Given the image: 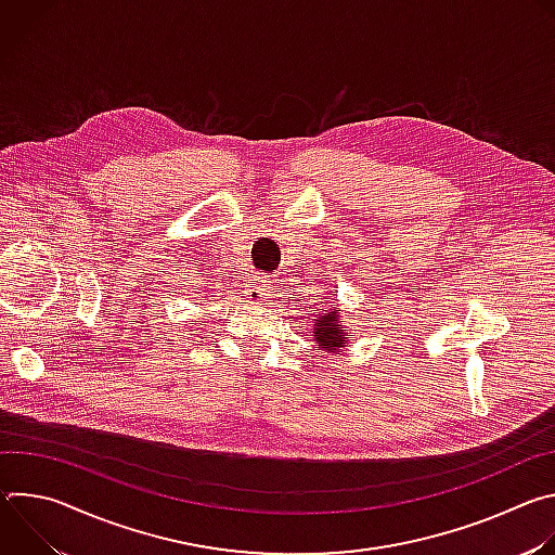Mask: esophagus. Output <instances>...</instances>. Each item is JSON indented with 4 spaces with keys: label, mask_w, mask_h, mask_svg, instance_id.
Masks as SVG:
<instances>
[{
    "label": "esophagus",
    "mask_w": 555,
    "mask_h": 555,
    "mask_svg": "<svg viewBox=\"0 0 555 555\" xmlns=\"http://www.w3.org/2000/svg\"><path fill=\"white\" fill-rule=\"evenodd\" d=\"M272 296V281L268 276H253L246 285V298L250 302H263Z\"/></svg>",
    "instance_id": "34e87169"
}]
</instances>
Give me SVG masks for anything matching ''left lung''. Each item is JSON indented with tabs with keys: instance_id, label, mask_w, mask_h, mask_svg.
<instances>
[{
	"instance_id": "obj_1",
	"label": "left lung",
	"mask_w": 555,
	"mask_h": 555,
	"mask_svg": "<svg viewBox=\"0 0 555 555\" xmlns=\"http://www.w3.org/2000/svg\"><path fill=\"white\" fill-rule=\"evenodd\" d=\"M313 321V343L325 353H340L345 347H349V330L343 319L340 305H334L330 309L315 311Z\"/></svg>"
}]
</instances>
